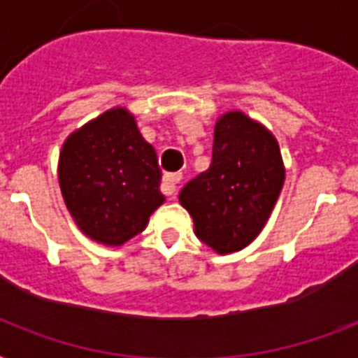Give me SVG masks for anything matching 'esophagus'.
<instances>
[{"label":"esophagus","instance_id":"34e87169","mask_svg":"<svg viewBox=\"0 0 358 358\" xmlns=\"http://www.w3.org/2000/svg\"><path fill=\"white\" fill-rule=\"evenodd\" d=\"M182 182V174H165L162 184V191L167 196H173L178 191V184Z\"/></svg>","mask_w":358,"mask_h":358}]
</instances>
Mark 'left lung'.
<instances>
[{
  "label": "left lung",
  "mask_w": 358,
  "mask_h": 358,
  "mask_svg": "<svg viewBox=\"0 0 358 358\" xmlns=\"http://www.w3.org/2000/svg\"><path fill=\"white\" fill-rule=\"evenodd\" d=\"M284 184L277 139L262 124L232 111L215 124L210 169L180 191L201 241L221 255L260 234Z\"/></svg>",
  "instance_id": "obj_1"
}]
</instances>
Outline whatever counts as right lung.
<instances>
[{
  "instance_id": "right-lung-1",
  "label": "right lung",
  "mask_w": 358,
  "mask_h": 358,
  "mask_svg": "<svg viewBox=\"0 0 358 358\" xmlns=\"http://www.w3.org/2000/svg\"><path fill=\"white\" fill-rule=\"evenodd\" d=\"M154 146L126 109H109L70 135L59 156L69 212L89 238L122 245L143 232L165 196Z\"/></svg>"
}]
</instances>
